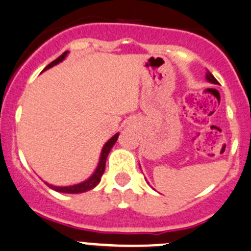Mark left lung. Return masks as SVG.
Instances as JSON below:
<instances>
[{
	"label": "left lung",
	"mask_w": 251,
	"mask_h": 251,
	"mask_svg": "<svg viewBox=\"0 0 251 251\" xmlns=\"http://www.w3.org/2000/svg\"><path fill=\"white\" fill-rule=\"evenodd\" d=\"M205 78H207V80H208V81H210V83H213V84H218L217 79H215L214 76H213V74H212V73L209 72V70H208V72H207V75H205Z\"/></svg>",
	"instance_id": "obj_1"
}]
</instances>
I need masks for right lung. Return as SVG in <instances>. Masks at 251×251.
<instances>
[{
	"label": "right lung",
	"instance_id": "obj_1",
	"mask_svg": "<svg viewBox=\"0 0 251 251\" xmlns=\"http://www.w3.org/2000/svg\"><path fill=\"white\" fill-rule=\"evenodd\" d=\"M68 51H64L60 57H58L57 59L53 60V62L50 63V64H48L46 67V69H49V68L54 67V65H57L58 63L62 62L63 59H64L65 57H67ZM44 69V70H46ZM119 137V133H116V135H114V136L111 137V139L109 140V141L106 142V144L104 145V147H102L101 150V154H100V161H99V165H98L97 170H95V172L91 175V177H89L86 181L81 182V183L79 184H74V186H68V187H57V186H51V184L47 183L46 184L48 187H50L51 189H54V191L57 192H60V193H72V194H75V193H83V192H86V191H90V189H93L94 187H97L98 184H99L100 179H101V176L102 173H104L105 171V163H106V158H107V154H109L110 150L112 149V146L115 145V142H116V140H118Z\"/></svg>",
	"mask_w": 251,
	"mask_h": 251
}]
</instances>
